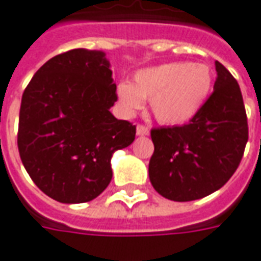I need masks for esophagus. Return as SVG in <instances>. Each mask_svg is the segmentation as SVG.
<instances>
[{
	"instance_id": "1",
	"label": "esophagus",
	"mask_w": 261,
	"mask_h": 261,
	"mask_svg": "<svg viewBox=\"0 0 261 261\" xmlns=\"http://www.w3.org/2000/svg\"><path fill=\"white\" fill-rule=\"evenodd\" d=\"M136 135L138 136H146V135H149V129L143 125H138L136 126Z\"/></svg>"
}]
</instances>
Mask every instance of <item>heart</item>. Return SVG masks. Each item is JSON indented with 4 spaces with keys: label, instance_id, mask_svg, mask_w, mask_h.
Returning <instances> with one entry per match:
<instances>
[{
    "label": "heart",
    "instance_id": "b5f03b06",
    "mask_svg": "<svg viewBox=\"0 0 261 261\" xmlns=\"http://www.w3.org/2000/svg\"><path fill=\"white\" fill-rule=\"evenodd\" d=\"M214 86L206 64L171 62L140 68L134 83H119L116 98L126 115H134L150 99L151 112L164 125H184L204 108Z\"/></svg>",
    "mask_w": 261,
    "mask_h": 261
}]
</instances>
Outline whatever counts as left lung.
<instances>
[{
  "label": "left lung",
  "mask_w": 261,
  "mask_h": 261,
  "mask_svg": "<svg viewBox=\"0 0 261 261\" xmlns=\"http://www.w3.org/2000/svg\"><path fill=\"white\" fill-rule=\"evenodd\" d=\"M204 108L182 126L151 129L153 188L178 202L204 198L233 175L247 143V118L239 84L219 62Z\"/></svg>",
  "instance_id": "left-lung-1"
}]
</instances>
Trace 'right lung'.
I'll list each match as a JSON object with an SVG mask.
<instances>
[{
  "instance_id": "1",
  "label": "right lung",
  "mask_w": 261,
  "mask_h": 261,
  "mask_svg": "<svg viewBox=\"0 0 261 261\" xmlns=\"http://www.w3.org/2000/svg\"><path fill=\"white\" fill-rule=\"evenodd\" d=\"M111 63L101 50L51 57L23 91L18 149L43 193L63 204L97 198L112 178L111 159L135 140L136 126L116 119Z\"/></svg>"
}]
</instances>
